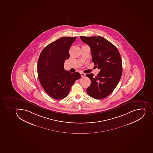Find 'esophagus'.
<instances>
[{"label": "esophagus", "instance_id": "esophagus-1", "mask_svg": "<svg viewBox=\"0 0 153 153\" xmlns=\"http://www.w3.org/2000/svg\"><path fill=\"white\" fill-rule=\"evenodd\" d=\"M80 74H81V77H84V76H85V74L83 73H80Z\"/></svg>", "mask_w": 153, "mask_h": 153}]
</instances>
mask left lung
<instances>
[{"label": "left lung", "mask_w": 153, "mask_h": 153, "mask_svg": "<svg viewBox=\"0 0 153 153\" xmlns=\"http://www.w3.org/2000/svg\"><path fill=\"white\" fill-rule=\"evenodd\" d=\"M80 39L90 47L93 62L100 70L97 76L93 74L86 75L91 81L87 93L95 99L105 98L114 90L121 77L122 60L120 52L112 43L101 36H81Z\"/></svg>", "instance_id": "8db88e82"}]
</instances>
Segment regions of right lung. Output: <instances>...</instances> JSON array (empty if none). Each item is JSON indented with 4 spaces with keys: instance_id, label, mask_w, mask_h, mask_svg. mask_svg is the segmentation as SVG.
<instances>
[{
    "instance_id": "obj_1",
    "label": "right lung",
    "mask_w": 153,
    "mask_h": 153,
    "mask_svg": "<svg viewBox=\"0 0 153 153\" xmlns=\"http://www.w3.org/2000/svg\"><path fill=\"white\" fill-rule=\"evenodd\" d=\"M76 37H63L51 43L42 51L37 62L38 77L41 86L51 97L62 100L68 96L78 72L65 70L64 63L70 57L71 46Z\"/></svg>"
}]
</instances>
